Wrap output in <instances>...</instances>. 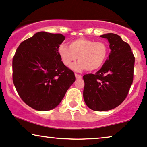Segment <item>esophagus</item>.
<instances>
[{
	"mask_svg": "<svg viewBox=\"0 0 147 147\" xmlns=\"http://www.w3.org/2000/svg\"><path fill=\"white\" fill-rule=\"evenodd\" d=\"M75 76L77 79H80V78H82V76L80 75V74H75Z\"/></svg>",
	"mask_w": 147,
	"mask_h": 147,
	"instance_id": "34e87169",
	"label": "esophagus"
}]
</instances>
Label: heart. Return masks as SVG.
<instances>
[{
  "label": "heart",
  "mask_w": 147,
  "mask_h": 147,
  "mask_svg": "<svg viewBox=\"0 0 147 147\" xmlns=\"http://www.w3.org/2000/svg\"><path fill=\"white\" fill-rule=\"evenodd\" d=\"M58 53L65 66L69 67L78 58V62L71 67L73 69L76 71L84 69L92 71L104 65L108 59L109 48L104 41L79 38L71 41L69 47L61 45Z\"/></svg>",
  "instance_id": "1"
}]
</instances>
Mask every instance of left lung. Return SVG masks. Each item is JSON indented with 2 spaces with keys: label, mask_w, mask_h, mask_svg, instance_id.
<instances>
[{
  "label": "left lung",
  "mask_w": 147,
  "mask_h": 147,
  "mask_svg": "<svg viewBox=\"0 0 147 147\" xmlns=\"http://www.w3.org/2000/svg\"><path fill=\"white\" fill-rule=\"evenodd\" d=\"M100 37L109 41L111 52L97 73L84 75L83 97L91 110L106 111L119 106L127 96L133 82L135 57L120 36L108 33Z\"/></svg>",
  "instance_id": "8db88e82"
}]
</instances>
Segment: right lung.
<instances>
[{"label": "right lung", "instance_id": "obj_1", "mask_svg": "<svg viewBox=\"0 0 147 147\" xmlns=\"http://www.w3.org/2000/svg\"><path fill=\"white\" fill-rule=\"evenodd\" d=\"M65 38L60 33L39 32L16 50L13 82L20 98L33 109L46 111L57 107L76 80L58 53Z\"/></svg>", "mask_w": 147, "mask_h": 147}]
</instances>
